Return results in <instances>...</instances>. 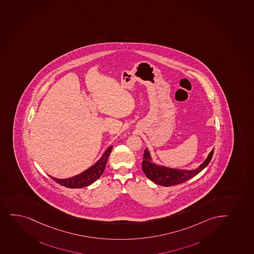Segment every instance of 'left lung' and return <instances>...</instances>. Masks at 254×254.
<instances>
[{
    "mask_svg": "<svg viewBox=\"0 0 254 254\" xmlns=\"http://www.w3.org/2000/svg\"><path fill=\"white\" fill-rule=\"evenodd\" d=\"M214 154V148L209 153L207 159L200 165L199 167L194 170H179V169H172L166 166H158L152 161L151 155L146 148L143 154V162H142V169L145 173L146 177L152 181L157 185L164 186V187H171V186L177 185L181 183H185L188 180L191 179L198 174L199 172L208 166L210 162L211 159Z\"/></svg>",
    "mask_w": 254,
    "mask_h": 254,
    "instance_id": "left-lung-1",
    "label": "left lung"
}]
</instances>
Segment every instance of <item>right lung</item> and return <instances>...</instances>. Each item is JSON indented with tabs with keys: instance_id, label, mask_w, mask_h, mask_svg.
<instances>
[{
	"instance_id": "add662e5",
	"label": "right lung",
	"mask_w": 254,
	"mask_h": 254,
	"mask_svg": "<svg viewBox=\"0 0 254 254\" xmlns=\"http://www.w3.org/2000/svg\"><path fill=\"white\" fill-rule=\"evenodd\" d=\"M112 146H110L106 149L105 153L103 154L102 156L97 162L94 164V166L87 169L86 171L82 172L81 174L77 175L75 177L66 178V179H58L56 177H51L52 179L54 180L56 183L64 186L68 188H85L88 186L91 185L95 181H97L100 178V176L103 174V172L106 169V163L108 160L109 155L111 153Z\"/></svg>"
}]
</instances>
